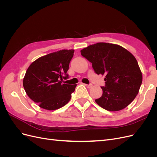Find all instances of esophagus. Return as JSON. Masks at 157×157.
Masks as SVG:
<instances>
[{
    "instance_id": "esophagus-1",
    "label": "esophagus",
    "mask_w": 157,
    "mask_h": 157,
    "mask_svg": "<svg viewBox=\"0 0 157 157\" xmlns=\"http://www.w3.org/2000/svg\"><path fill=\"white\" fill-rule=\"evenodd\" d=\"M84 85L85 86H86L87 88H91L92 86V84H84Z\"/></svg>"
}]
</instances>
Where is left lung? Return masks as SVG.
Listing matches in <instances>:
<instances>
[{
  "label": "left lung",
  "instance_id": "obj_1",
  "mask_svg": "<svg viewBox=\"0 0 157 157\" xmlns=\"http://www.w3.org/2000/svg\"><path fill=\"white\" fill-rule=\"evenodd\" d=\"M92 64L95 73L105 75L102 96L96 102L109 111L126 107L139 92L142 73L138 63L129 51L114 44L99 42L80 51Z\"/></svg>",
  "mask_w": 157,
  "mask_h": 157
}]
</instances>
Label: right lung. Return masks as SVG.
I'll list each match as a JSON object with an SVG mask.
<instances>
[{
	"mask_svg": "<svg viewBox=\"0 0 157 157\" xmlns=\"http://www.w3.org/2000/svg\"><path fill=\"white\" fill-rule=\"evenodd\" d=\"M74 50H62L42 56L28 67L23 85L27 96L46 110L63 107L71 98L77 84H67L63 79L67 73Z\"/></svg>",
	"mask_w": 157,
	"mask_h": 157,
	"instance_id": "obj_1",
	"label": "right lung"
}]
</instances>
